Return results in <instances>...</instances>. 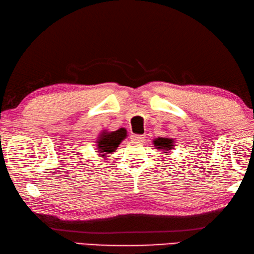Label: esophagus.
<instances>
[{"label":"esophagus","instance_id":"esophagus-1","mask_svg":"<svg viewBox=\"0 0 254 254\" xmlns=\"http://www.w3.org/2000/svg\"><path fill=\"white\" fill-rule=\"evenodd\" d=\"M143 135H132L131 136V139L135 140V141H142L143 140Z\"/></svg>","mask_w":254,"mask_h":254}]
</instances>
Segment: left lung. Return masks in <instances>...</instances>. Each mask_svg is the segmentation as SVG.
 <instances>
[{"mask_svg": "<svg viewBox=\"0 0 254 254\" xmlns=\"http://www.w3.org/2000/svg\"><path fill=\"white\" fill-rule=\"evenodd\" d=\"M154 146L157 149L165 150V151H170L174 149L175 147V140L172 138H166V137H158L154 139Z\"/></svg>", "mask_w": 254, "mask_h": 254, "instance_id": "left-lung-1", "label": "left lung"}]
</instances>
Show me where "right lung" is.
<instances>
[{
	"mask_svg": "<svg viewBox=\"0 0 254 254\" xmlns=\"http://www.w3.org/2000/svg\"><path fill=\"white\" fill-rule=\"evenodd\" d=\"M127 137V130L125 128H119L116 131H107L104 130L102 135H99L97 140V150L98 154L102 157H106V155H111L117 149L125 138Z\"/></svg>",
	"mask_w": 254,
	"mask_h": 254,
	"instance_id": "add662e5",
	"label": "right lung"
}]
</instances>
